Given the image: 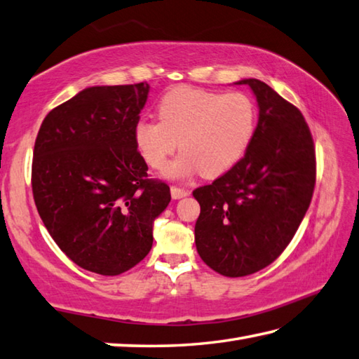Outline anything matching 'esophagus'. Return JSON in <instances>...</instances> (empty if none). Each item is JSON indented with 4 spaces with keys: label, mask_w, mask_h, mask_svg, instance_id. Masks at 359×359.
I'll return each instance as SVG.
<instances>
[{
    "label": "esophagus",
    "mask_w": 359,
    "mask_h": 359,
    "mask_svg": "<svg viewBox=\"0 0 359 359\" xmlns=\"http://www.w3.org/2000/svg\"><path fill=\"white\" fill-rule=\"evenodd\" d=\"M188 194H189L188 189L179 188V187H171V196H172V199H182V198H185V196H188Z\"/></svg>",
    "instance_id": "1"
}]
</instances>
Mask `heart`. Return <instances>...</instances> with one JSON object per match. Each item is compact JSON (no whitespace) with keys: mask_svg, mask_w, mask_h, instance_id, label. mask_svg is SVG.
<instances>
[{"mask_svg":"<svg viewBox=\"0 0 359 359\" xmlns=\"http://www.w3.org/2000/svg\"><path fill=\"white\" fill-rule=\"evenodd\" d=\"M158 121L142 119L133 130L147 165L163 170L177 147L184 151L166 175L180 180L201 172L213 179L231 170L248 152L257 128V109L241 91L219 93L180 86L158 102Z\"/></svg>","mask_w":359,"mask_h":359,"instance_id":"obj_1","label":"heart"}]
</instances>
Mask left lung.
Wrapping results in <instances>:
<instances>
[{"mask_svg": "<svg viewBox=\"0 0 359 359\" xmlns=\"http://www.w3.org/2000/svg\"><path fill=\"white\" fill-rule=\"evenodd\" d=\"M258 102L248 152L213 184L196 188L194 241L203 263L226 277L269 266L291 243L313 198L316 151L300 110L268 83L243 79Z\"/></svg>", "mask_w": 359, "mask_h": 359, "instance_id": "left-lung-1", "label": "left lung"}]
</instances>
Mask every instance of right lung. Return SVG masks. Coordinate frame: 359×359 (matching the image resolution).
Returning a JSON list of instances; mask_svg holds the SVG:
<instances>
[{
	"label": "right lung",
	"mask_w": 359,
	"mask_h": 359,
	"mask_svg": "<svg viewBox=\"0 0 359 359\" xmlns=\"http://www.w3.org/2000/svg\"><path fill=\"white\" fill-rule=\"evenodd\" d=\"M149 86L90 87L53 109L34 146L32 194L49 235L82 269L118 276L149 254L170 187L147 177L133 130Z\"/></svg>",
	"instance_id": "obj_1"
}]
</instances>
